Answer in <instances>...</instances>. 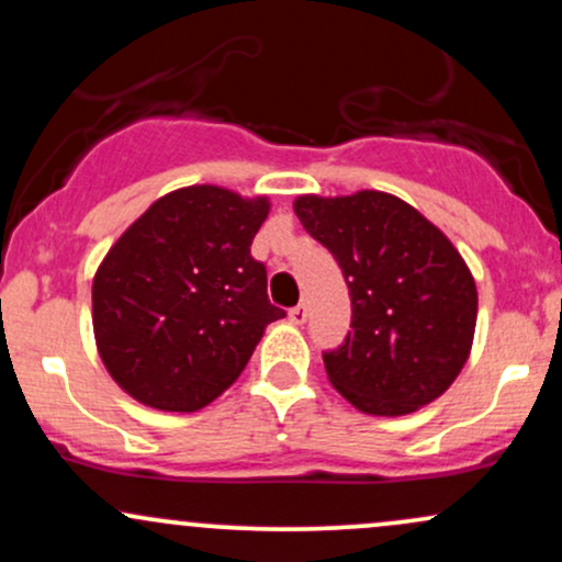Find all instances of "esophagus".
I'll list each match as a JSON object with an SVG mask.
<instances>
[{
	"label": "esophagus",
	"mask_w": 562,
	"mask_h": 562,
	"mask_svg": "<svg viewBox=\"0 0 562 562\" xmlns=\"http://www.w3.org/2000/svg\"><path fill=\"white\" fill-rule=\"evenodd\" d=\"M290 322H293V325H303V322H306V317H308V312H306V303H299V306H293L290 308Z\"/></svg>",
	"instance_id": "obj_1"
}]
</instances>
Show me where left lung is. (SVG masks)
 <instances>
[{"label": "left lung", "instance_id": "1", "mask_svg": "<svg viewBox=\"0 0 562 562\" xmlns=\"http://www.w3.org/2000/svg\"><path fill=\"white\" fill-rule=\"evenodd\" d=\"M295 216L344 269L351 330L325 351L335 391L359 412L398 417L441 396L473 346L479 290L436 224L396 195H301Z\"/></svg>", "mask_w": 562, "mask_h": 562}]
</instances>
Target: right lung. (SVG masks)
Masks as SVG:
<instances>
[{
	"instance_id": "1",
	"label": "right lung",
	"mask_w": 562,
	"mask_h": 562,
	"mask_svg": "<svg viewBox=\"0 0 562 562\" xmlns=\"http://www.w3.org/2000/svg\"><path fill=\"white\" fill-rule=\"evenodd\" d=\"M267 198L192 184L158 198L115 240L92 282L97 351L128 396L195 412L240 378L269 322L267 267L250 243Z\"/></svg>"
}]
</instances>
